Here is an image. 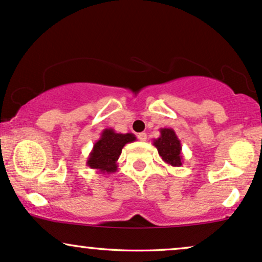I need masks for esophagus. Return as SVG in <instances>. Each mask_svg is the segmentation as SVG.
<instances>
[{"label":"esophagus","mask_w":262,"mask_h":262,"mask_svg":"<svg viewBox=\"0 0 262 262\" xmlns=\"http://www.w3.org/2000/svg\"><path fill=\"white\" fill-rule=\"evenodd\" d=\"M138 140L140 141H147V134L146 132H141V134H138Z\"/></svg>","instance_id":"esophagus-1"}]
</instances>
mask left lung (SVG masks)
<instances>
[{
    "mask_svg": "<svg viewBox=\"0 0 262 262\" xmlns=\"http://www.w3.org/2000/svg\"><path fill=\"white\" fill-rule=\"evenodd\" d=\"M161 136L153 140V146L158 149L159 156L163 162L171 167H181L183 165V152H181V142L178 138L173 128H161Z\"/></svg>",
    "mask_w": 262,
    "mask_h": 262,
    "instance_id": "1",
    "label": "left lung"
}]
</instances>
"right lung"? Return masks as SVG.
I'll list each match as a JSON object with an SVG mask.
<instances>
[{"label":"right lung","instance_id":"obj_1","mask_svg":"<svg viewBox=\"0 0 262 262\" xmlns=\"http://www.w3.org/2000/svg\"><path fill=\"white\" fill-rule=\"evenodd\" d=\"M134 141H136L134 134H118L114 128H105L100 134L99 140L93 144L85 164L99 174L115 173L122 148Z\"/></svg>","mask_w":262,"mask_h":262}]
</instances>
